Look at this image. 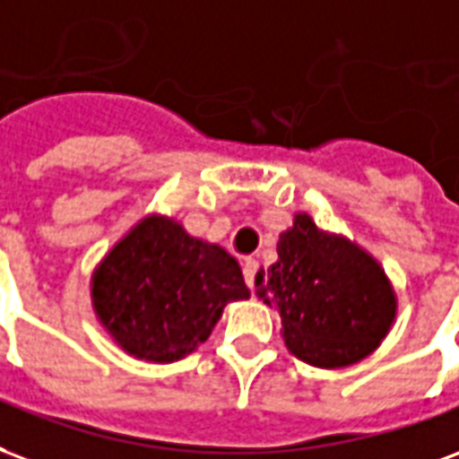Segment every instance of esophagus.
Instances as JSON below:
<instances>
[{
	"label": "esophagus",
	"mask_w": 459,
	"mask_h": 459,
	"mask_svg": "<svg viewBox=\"0 0 459 459\" xmlns=\"http://www.w3.org/2000/svg\"><path fill=\"white\" fill-rule=\"evenodd\" d=\"M256 269H259V264L254 262V259H247V262H244V281H247V286H249V289L254 286V276H256Z\"/></svg>",
	"instance_id": "34e87169"
}]
</instances>
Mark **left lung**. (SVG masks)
<instances>
[{
    "label": "left lung",
    "instance_id": "obj_1",
    "mask_svg": "<svg viewBox=\"0 0 459 459\" xmlns=\"http://www.w3.org/2000/svg\"><path fill=\"white\" fill-rule=\"evenodd\" d=\"M279 259L259 271L256 296L279 310L286 347L320 369L369 357L396 320V290L367 249L325 232L307 212L279 234Z\"/></svg>",
    "mask_w": 459,
    "mask_h": 459
}]
</instances>
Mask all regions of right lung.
Returning <instances> with one entry per match:
<instances>
[{
	"instance_id": "1",
	"label": "right lung",
	"mask_w": 459,
	"mask_h": 459,
	"mask_svg": "<svg viewBox=\"0 0 459 459\" xmlns=\"http://www.w3.org/2000/svg\"><path fill=\"white\" fill-rule=\"evenodd\" d=\"M90 296L124 352L169 364L195 352L249 289L222 247L190 237L173 217L146 215L97 264Z\"/></svg>"
}]
</instances>
